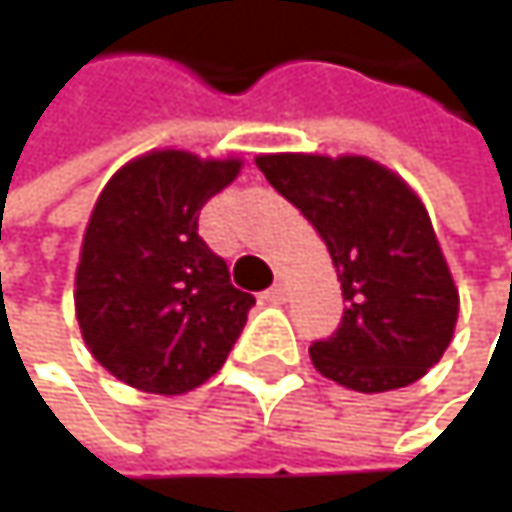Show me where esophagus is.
Here are the masks:
<instances>
[{
	"label": "esophagus",
	"mask_w": 512,
	"mask_h": 512,
	"mask_svg": "<svg viewBox=\"0 0 512 512\" xmlns=\"http://www.w3.org/2000/svg\"><path fill=\"white\" fill-rule=\"evenodd\" d=\"M263 299H266V302H284V299H287V284H284V281H275V284L263 293Z\"/></svg>",
	"instance_id": "obj_1"
}]
</instances>
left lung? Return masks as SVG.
Instances as JSON below:
<instances>
[{"label": "left lung", "mask_w": 512, "mask_h": 512, "mask_svg": "<svg viewBox=\"0 0 512 512\" xmlns=\"http://www.w3.org/2000/svg\"><path fill=\"white\" fill-rule=\"evenodd\" d=\"M263 177L323 237L344 317L311 361L344 388L376 394L418 382L445 356L460 293L412 186L367 156L260 154Z\"/></svg>", "instance_id": "1"}]
</instances>
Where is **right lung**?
Returning a JSON list of instances; mask_svg holds the SVG:
<instances>
[{
	"label": "right lung",
	"mask_w": 512,
	"mask_h": 512,
	"mask_svg": "<svg viewBox=\"0 0 512 512\" xmlns=\"http://www.w3.org/2000/svg\"><path fill=\"white\" fill-rule=\"evenodd\" d=\"M243 162L151 151L103 186L76 266L82 341L112 376L148 394L204 385L237 344L252 293L198 237L201 207Z\"/></svg>",
	"instance_id": "obj_1"
}]
</instances>
